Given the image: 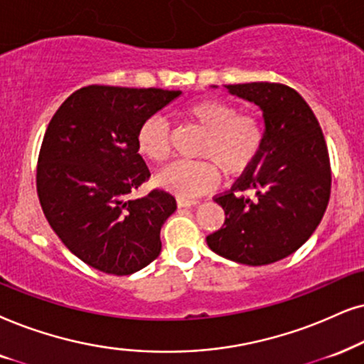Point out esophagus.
Wrapping results in <instances>:
<instances>
[{"label": "esophagus", "instance_id": "esophagus-1", "mask_svg": "<svg viewBox=\"0 0 364 364\" xmlns=\"http://www.w3.org/2000/svg\"><path fill=\"white\" fill-rule=\"evenodd\" d=\"M198 200H188V198H178V206H195Z\"/></svg>", "mask_w": 364, "mask_h": 364}]
</instances>
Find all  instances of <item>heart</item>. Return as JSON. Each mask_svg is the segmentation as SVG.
I'll use <instances>...</instances> for the list:
<instances>
[{
  "mask_svg": "<svg viewBox=\"0 0 364 364\" xmlns=\"http://www.w3.org/2000/svg\"><path fill=\"white\" fill-rule=\"evenodd\" d=\"M186 122L205 132L196 148L200 161H179L163 169L156 181L181 198H195L215 188L218 173L240 178L254 168L265 146V124L254 112H240L232 100L205 97L181 107ZM139 153L153 163L171 154V129L161 116H151L137 129Z\"/></svg>",
  "mask_w": 364,
  "mask_h": 364,
  "instance_id": "obj_1",
  "label": "heart"
}]
</instances>
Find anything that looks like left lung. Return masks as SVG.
<instances>
[{"mask_svg": "<svg viewBox=\"0 0 364 364\" xmlns=\"http://www.w3.org/2000/svg\"><path fill=\"white\" fill-rule=\"evenodd\" d=\"M225 87L262 109L265 146L254 168L213 198L225 211V223L206 243L238 264L269 265L302 247L323 220L331 196L328 146L314 112L289 85Z\"/></svg>", "mask_w": 364, "mask_h": 364, "instance_id": "1", "label": "left lung"}]
</instances>
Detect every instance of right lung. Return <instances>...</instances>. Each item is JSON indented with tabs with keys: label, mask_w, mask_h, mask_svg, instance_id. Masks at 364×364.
<instances>
[{
	"label": "right lung",
	"mask_w": 364,
	"mask_h": 364,
	"mask_svg": "<svg viewBox=\"0 0 364 364\" xmlns=\"http://www.w3.org/2000/svg\"><path fill=\"white\" fill-rule=\"evenodd\" d=\"M179 90L89 85L60 105L41 142L36 193L50 227L73 255L100 272L129 275L161 252V227L176 210L171 193L127 195L151 173L137 129Z\"/></svg>",
	"instance_id": "add662e5"
}]
</instances>
